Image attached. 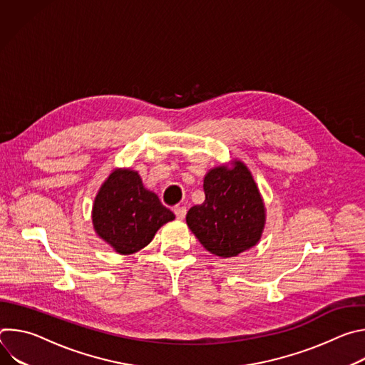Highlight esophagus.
Here are the masks:
<instances>
[{"label": "esophagus", "instance_id": "esophagus-1", "mask_svg": "<svg viewBox=\"0 0 365 365\" xmlns=\"http://www.w3.org/2000/svg\"><path fill=\"white\" fill-rule=\"evenodd\" d=\"M173 212H175L178 220H185V217H186V207L185 206H175Z\"/></svg>", "mask_w": 365, "mask_h": 365}]
</instances>
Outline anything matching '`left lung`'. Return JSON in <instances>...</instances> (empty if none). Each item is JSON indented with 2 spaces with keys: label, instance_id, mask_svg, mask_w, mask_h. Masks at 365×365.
<instances>
[{
  "label": "left lung",
  "instance_id": "8db88e82",
  "mask_svg": "<svg viewBox=\"0 0 365 365\" xmlns=\"http://www.w3.org/2000/svg\"><path fill=\"white\" fill-rule=\"evenodd\" d=\"M203 192V203L190 207L186 224L207 251L230 258L258 244L266 206L245 163L232 160L207 170Z\"/></svg>",
  "mask_w": 365,
  "mask_h": 365
}]
</instances>
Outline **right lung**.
<instances>
[{"instance_id": "1", "label": "right lung", "mask_w": 365, "mask_h": 365, "mask_svg": "<svg viewBox=\"0 0 365 365\" xmlns=\"http://www.w3.org/2000/svg\"><path fill=\"white\" fill-rule=\"evenodd\" d=\"M173 220L175 214L130 168L114 169L102 182L92 205L96 235L123 255L148 245L160 227Z\"/></svg>"}]
</instances>
